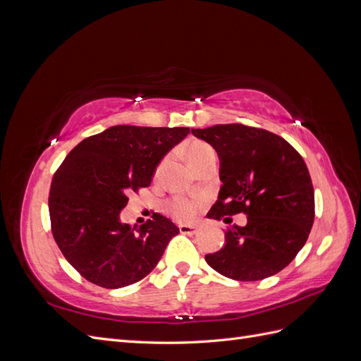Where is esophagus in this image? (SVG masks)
<instances>
[{
    "mask_svg": "<svg viewBox=\"0 0 361 361\" xmlns=\"http://www.w3.org/2000/svg\"><path fill=\"white\" fill-rule=\"evenodd\" d=\"M179 232L183 235H195L197 233V227L195 226H188V224H180L179 226Z\"/></svg>",
    "mask_w": 361,
    "mask_h": 361,
    "instance_id": "34e87169",
    "label": "esophagus"
}]
</instances>
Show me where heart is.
I'll use <instances>...</instances> for the list:
<instances>
[{
  "label": "heart",
  "mask_w": 361,
  "mask_h": 361,
  "mask_svg": "<svg viewBox=\"0 0 361 361\" xmlns=\"http://www.w3.org/2000/svg\"><path fill=\"white\" fill-rule=\"evenodd\" d=\"M182 152L185 158L190 162V166L194 169L206 155H209L211 152H214V149L209 145L203 143V141L192 140L182 147ZM159 169L161 166H158L157 173L159 171ZM195 209H197V202H192L185 197H173L167 202V212L179 221L191 220L195 214Z\"/></svg>",
  "instance_id": "obj_1"
}]
</instances>
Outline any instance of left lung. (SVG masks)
<instances>
[{
	"mask_svg": "<svg viewBox=\"0 0 361 361\" xmlns=\"http://www.w3.org/2000/svg\"><path fill=\"white\" fill-rule=\"evenodd\" d=\"M191 133L220 158L223 182L207 212L214 220L245 214L247 224L226 231V244L206 255L207 265L239 281L277 274L298 255L314 220V192L301 155L285 138L241 123Z\"/></svg>",
	"mask_w": 361,
	"mask_h": 361,
	"instance_id": "1",
	"label": "left lung"
}]
</instances>
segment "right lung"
Here are the masks:
<instances>
[{
    "label": "right lung",
    "mask_w": 361,
    "mask_h": 361,
    "mask_svg": "<svg viewBox=\"0 0 361 361\" xmlns=\"http://www.w3.org/2000/svg\"><path fill=\"white\" fill-rule=\"evenodd\" d=\"M190 128L117 125L82 140L64 158L49 190L54 239L93 285L118 289L157 267L179 228L161 214L140 227L120 221L130 192L146 188L159 161Z\"/></svg>",
    "instance_id": "right-lung-1"
}]
</instances>
